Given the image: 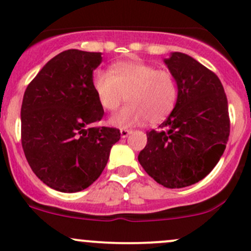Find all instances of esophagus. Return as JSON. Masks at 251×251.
<instances>
[{"label": "esophagus", "mask_w": 251, "mask_h": 251, "mask_svg": "<svg viewBox=\"0 0 251 251\" xmlns=\"http://www.w3.org/2000/svg\"><path fill=\"white\" fill-rule=\"evenodd\" d=\"M130 133H131L130 130H125V128L120 130V135H121V137H123V138H126L128 135H130Z\"/></svg>", "instance_id": "34e87169"}]
</instances>
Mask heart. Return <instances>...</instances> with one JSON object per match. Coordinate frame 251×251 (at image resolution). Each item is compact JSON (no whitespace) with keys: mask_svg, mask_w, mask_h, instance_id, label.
<instances>
[{"mask_svg":"<svg viewBox=\"0 0 251 251\" xmlns=\"http://www.w3.org/2000/svg\"><path fill=\"white\" fill-rule=\"evenodd\" d=\"M92 87L100 107L115 111L121 102L128 103L109 119L110 125L119 128L160 124L176 105L178 85L175 75L169 70H158L154 65L140 60L115 63L109 74L95 73Z\"/></svg>","mask_w":251,"mask_h":251,"instance_id":"1","label":"heart"}]
</instances>
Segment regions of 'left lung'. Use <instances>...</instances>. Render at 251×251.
<instances>
[{
  "mask_svg": "<svg viewBox=\"0 0 251 251\" xmlns=\"http://www.w3.org/2000/svg\"><path fill=\"white\" fill-rule=\"evenodd\" d=\"M164 63L175 75L178 98L160 130L147 132L138 161L166 188H183L203 179L216 166L229 136L227 97L220 78L181 52Z\"/></svg>",
  "mask_w": 251,
  "mask_h": 251,
  "instance_id": "8db88e82",
  "label": "left lung"
}]
</instances>
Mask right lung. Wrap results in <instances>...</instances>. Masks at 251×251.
Here are the masks:
<instances>
[{
	"label": "right lung",
	"instance_id": "obj_1",
	"mask_svg": "<svg viewBox=\"0 0 251 251\" xmlns=\"http://www.w3.org/2000/svg\"><path fill=\"white\" fill-rule=\"evenodd\" d=\"M100 52L68 50L50 60L23 97L22 146L34 174L55 191L74 193L93 183L120 140L114 127H90L104 110L92 87Z\"/></svg>",
	"mask_w": 251,
	"mask_h": 251
}]
</instances>
